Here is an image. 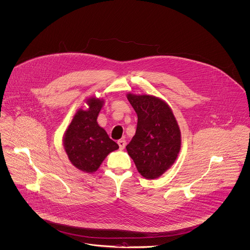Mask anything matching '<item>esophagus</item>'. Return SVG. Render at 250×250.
<instances>
[{"instance_id":"esophagus-1","label":"esophagus","mask_w":250,"mask_h":250,"mask_svg":"<svg viewBox=\"0 0 250 250\" xmlns=\"http://www.w3.org/2000/svg\"><path fill=\"white\" fill-rule=\"evenodd\" d=\"M118 144H119V147H120V149L121 150H123V149H125V140H124V139H121V140H119L118 141Z\"/></svg>"}]
</instances>
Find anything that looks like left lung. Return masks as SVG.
I'll list each match as a JSON object with an SVG mask.
<instances>
[{
    "mask_svg": "<svg viewBox=\"0 0 250 250\" xmlns=\"http://www.w3.org/2000/svg\"><path fill=\"white\" fill-rule=\"evenodd\" d=\"M126 97L138 118L126 151L144 178H159L173 166L180 152L178 123L169 105L157 96L129 92Z\"/></svg>",
    "mask_w": 250,
    "mask_h": 250,
    "instance_id": "8db88e82",
    "label": "left lung"
}]
</instances>
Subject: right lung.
Wrapping results in <instances>:
<instances>
[{
	"mask_svg": "<svg viewBox=\"0 0 250 250\" xmlns=\"http://www.w3.org/2000/svg\"><path fill=\"white\" fill-rule=\"evenodd\" d=\"M87 108L78 109L63 135V146L71 164L85 173L95 172L105 158L119 145L109 138L97 123L104 100L97 97L85 99Z\"/></svg>",
	"mask_w": 250,
	"mask_h": 250,
	"instance_id": "1",
	"label": "right lung"
}]
</instances>
